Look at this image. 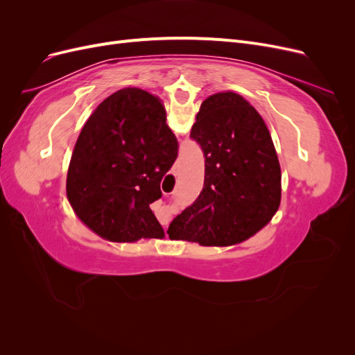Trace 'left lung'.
Returning <instances> with one entry per match:
<instances>
[{"label":"left lung","instance_id":"left-lung-1","mask_svg":"<svg viewBox=\"0 0 355 355\" xmlns=\"http://www.w3.org/2000/svg\"><path fill=\"white\" fill-rule=\"evenodd\" d=\"M204 153V187L168 227L171 240L227 247L271 222L282 201V168L270 130L234 92L204 101L191 128Z\"/></svg>","mask_w":355,"mask_h":355}]
</instances>
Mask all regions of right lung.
Instances as JSON below:
<instances>
[{
	"label": "right lung",
	"mask_w": 355,
	"mask_h": 355,
	"mask_svg": "<svg viewBox=\"0 0 355 355\" xmlns=\"http://www.w3.org/2000/svg\"><path fill=\"white\" fill-rule=\"evenodd\" d=\"M163 102L125 87L108 96L73 146L67 197L78 219L115 243L164 239L149 204L161 197V179L178 157Z\"/></svg>",
	"instance_id": "1"
}]
</instances>
